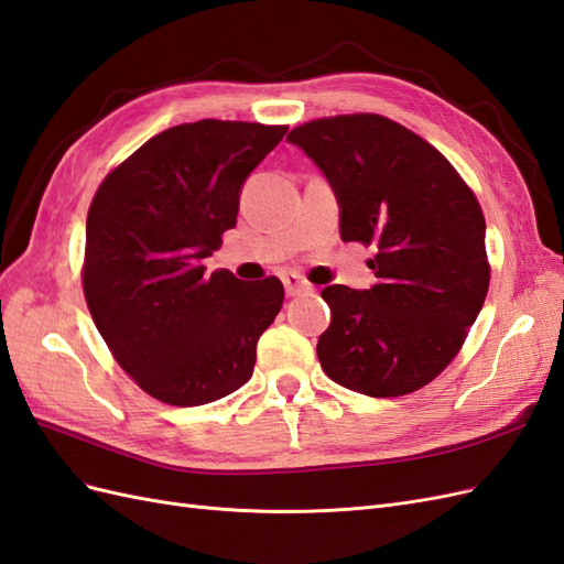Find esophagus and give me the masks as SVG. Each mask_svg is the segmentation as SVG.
<instances>
[{"label":"esophagus","instance_id":"esophagus-1","mask_svg":"<svg viewBox=\"0 0 564 564\" xmlns=\"http://www.w3.org/2000/svg\"><path fill=\"white\" fill-rule=\"evenodd\" d=\"M281 281H283V285H285V293L288 295H297V293H305V291H312V285H310V281H305L300 276L297 271H288V273H283L281 276Z\"/></svg>","mask_w":564,"mask_h":564}]
</instances>
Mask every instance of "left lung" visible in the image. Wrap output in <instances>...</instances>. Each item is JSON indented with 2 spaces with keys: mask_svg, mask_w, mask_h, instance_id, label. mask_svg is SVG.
Instances as JSON below:
<instances>
[{
  "mask_svg": "<svg viewBox=\"0 0 564 564\" xmlns=\"http://www.w3.org/2000/svg\"><path fill=\"white\" fill-rule=\"evenodd\" d=\"M334 185L340 238L373 248L369 291L328 285L316 343L328 379L371 398L420 391L453 362L490 283L479 199L455 166L381 113H338L293 128Z\"/></svg>",
  "mask_w": 564,
  "mask_h": 564,
  "instance_id": "left-lung-1",
  "label": "left lung"
}]
</instances>
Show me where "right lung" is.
I'll list each match as a JSON object with an SVG mask.
<instances>
[{
  "label": "right lung",
  "instance_id": "right-lung-1",
  "mask_svg": "<svg viewBox=\"0 0 564 564\" xmlns=\"http://www.w3.org/2000/svg\"><path fill=\"white\" fill-rule=\"evenodd\" d=\"M288 126L202 119L166 128L113 166L88 209L83 293L109 352L144 393L176 408L248 383L283 283H242L205 259L236 226L250 171Z\"/></svg>",
  "mask_w": 564,
  "mask_h": 564
}]
</instances>
